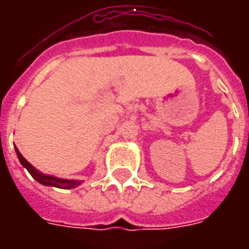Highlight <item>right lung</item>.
I'll use <instances>...</instances> for the list:
<instances>
[{
    "mask_svg": "<svg viewBox=\"0 0 249 249\" xmlns=\"http://www.w3.org/2000/svg\"><path fill=\"white\" fill-rule=\"evenodd\" d=\"M16 152H17V156H18L19 162H21V164L28 169V172L32 175V178H35V180H37V181H38L40 184H42V185L62 188V189H71V188H74L81 184L80 181H76V180H62V178H53V176H46V175H42V173L38 172L37 169H35L33 165H30L29 162L25 160L17 148H16Z\"/></svg>",
    "mask_w": 249,
    "mask_h": 249,
    "instance_id": "obj_1",
    "label": "right lung"
}]
</instances>
